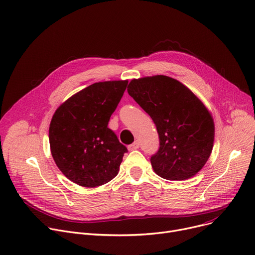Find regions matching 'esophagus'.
<instances>
[{
	"instance_id": "esophagus-1",
	"label": "esophagus",
	"mask_w": 255,
	"mask_h": 255,
	"mask_svg": "<svg viewBox=\"0 0 255 255\" xmlns=\"http://www.w3.org/2000/svg\"><path fill=\"white\" fill-rule=\"evenodd\" d=\"M139 147V142L138 141H134L132 144L128 145V149L129 150H134V149H137Z\"/></svg>"
}]
</instances>
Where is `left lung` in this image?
Masks as SVG:
<instances>
[{
  "label": "left lung",
  "instance_id": "obj_1",
  "mask_svg": "<svg viewBox=\"0 0 255 255\" xmlns=\"http://www.w3.org/2000/svg\"><path fill=\"white\" fill-rule=\"evenodd\" d=\"M127 91L157 127L160 147L150 158L154 171L168 180L195 176L213 148L208 109L182 83L163 75L133 79Z\"/></svg>",
  "mask_w": 255,
  "mask_h": 255
}]
</instances>
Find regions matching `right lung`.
Wrapping results in <instances>:
<instances>
[{
  "mask_svg": "<svg viewBox=\"0 0 255 255\" xmlns=\"http://www.w3.org/2000/svg\"><path fill=\"white\" fill-rule=\"evenodd\" d=\"M128 81L94 83L61 104L49 127L51 154L73 182L95 188L117 176L127 151L109 127Z\"/></svg>",
  "mask_w": 255,
  "mask_h": 255,
  "instance_id": "right-lung-1",
  "label": "right lung"
}]
</instances>
